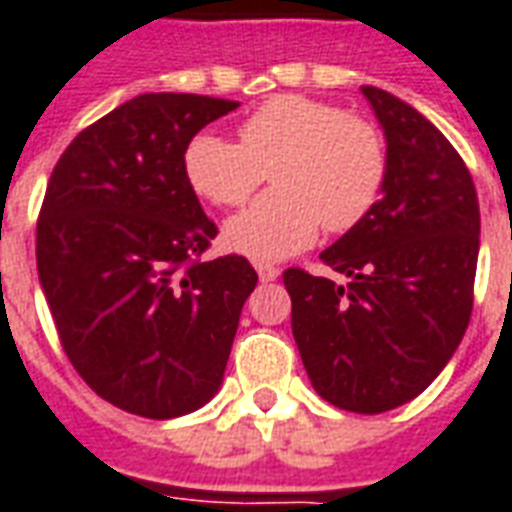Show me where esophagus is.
I'll list each match as a JSON object with an SVG mask.
<instances>
[{"mask_svg": "<svg viewBox=\"0 0 512 512\" xmlns=\"http://www.w3.org/2000/svg\"><path fill=\"white\" fill-rule=\"evenodd\" d=\"M257 276H260V282H274L279 276V268L271 266V263H257Z\"/></svg>", "mask_w": 512, "mask_h": 512, "instance_id": "34e87169", "label": "esophagus"}]
</instances>
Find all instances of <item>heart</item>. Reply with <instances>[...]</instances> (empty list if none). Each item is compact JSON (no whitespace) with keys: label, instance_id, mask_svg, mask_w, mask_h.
<instances>
[{"label":"heart","instance_id":"heart-1","mask_svg":"<svg viewBox=\"0 0 512 512\" xmlns=\"http://www.w3.org/2000/svg\"><path fill=\"white\" fill-rule=\"evenodd\" d=\"M184 173L200 198L222 208L249 203L271 173L274 192L227 222L225 241L255 260H279L306 249L320 227L347 233L361 225L382 195L388 154L372 121L304 94H279L241 121L238 143L195 135Z\"/></svg>","mask_w":512,"mask_h":512}]
</instances>
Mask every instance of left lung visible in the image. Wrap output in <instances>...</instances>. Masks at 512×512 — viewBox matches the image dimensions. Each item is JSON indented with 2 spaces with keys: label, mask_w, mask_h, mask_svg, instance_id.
Here are the masks:
<instances>
[{
  "label": "left lung",
  "mask_w": 512,
  "mask_h": 512,
  "mask_svg": "<svg viewBox=\"0 0 512 512\" xmlns=\"http://www.w3.org/2000/svg\"><path fill=\"white\" fill-rule=\"evenodd\" d=\"M385 130L388 176L361 225L320 260L287 268L293 336L314 391L377 415L429 388L467 331L480 246L478 192L450 140L391 92L361 86Z\"/></svg>",
  "instance_id": "8db88e82"
}]
</instances>
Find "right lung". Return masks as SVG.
<instances>
[{
  "label": "right lung",
  "mask_w": 512,
  "mask_h": 512,
  "mask_svg": "<svg viewBox=\"0 0 512 512\" xmlns=\"http://www.w3.org/2000/svg\"><path fill=\"white\" fill-rule=\"evenodd\" d=\"M238 102L140 94L78 132L37 219V274L62 350L100 399L179 418L222 385L257 274L241 255L200 260L217 236L184 151Z\"/></svg>",
  "instance_id": "1"
}]
</instances>
